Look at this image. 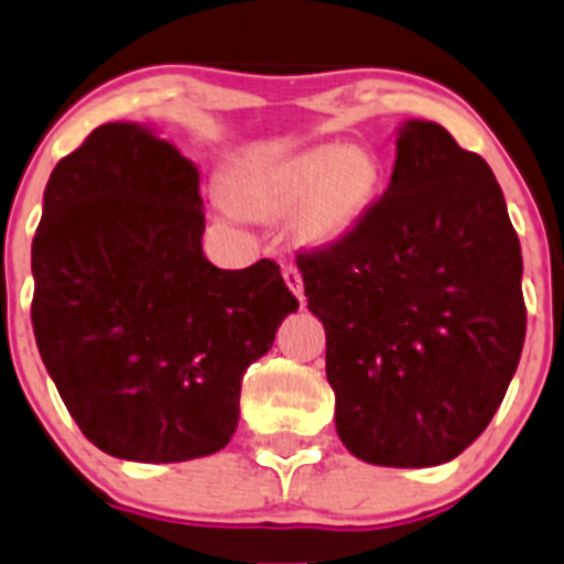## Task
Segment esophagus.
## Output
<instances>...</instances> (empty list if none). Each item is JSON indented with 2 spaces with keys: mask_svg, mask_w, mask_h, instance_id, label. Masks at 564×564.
<instances>
[{
  "mask_svg": "<svg viewBox=\"0 0 564 564\" xmlns=\"http://www.w3.org/2000/svg\"><path fill=\"white\" fill-rule=\"evenodd\" d=\"M283 281L289 283V289H292L294 294H297V300L303 303V272H300L297 264H286L283 267Z\"/></svg>",
  "mask_w": 564,
  "mask_h": 564,
  "instance_id": "1",
  "label": "esophagus"
}]
</instances>
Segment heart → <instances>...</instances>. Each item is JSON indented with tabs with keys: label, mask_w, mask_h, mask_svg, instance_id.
<instances>
[{
	"label": "heart",
	"mask_w": 564,
	"mask_h": 564,
	"mask_svg": "<svg viewBox=\"0 0 564 564\" xmlns=\"http://www.w3.org/2000/svg\"><path fill=\"white\" fill-rule=\"evenodd\" d=\"M380 184L377 160L364 149L319 145L275 165L245 171L237 198L261 217L292 215L303 206L300 234L325 242L347 231L375 198Z\"/></svg>",
	"instance_id": "b5f03b06"
}]
</instances>
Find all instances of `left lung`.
<instances>
[{
    "label": "left lung",
    "instance_id": "1",
    "mask_svg": "<svg viewBox=\"0 0 564 564\" xmlns=\"http://www.w3.org/2000/svg\"><path fill=\"white\" fill-rule=\"evenodd\" d=\"M297 267L355 457L441 466L485 433L521 360L527 305L521 242L482 156L408 120L386 193Z\"/></svg>",
    "mask_w": 564,
    "mask_h": 564
}]
</instances>
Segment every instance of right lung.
Masks as SVG:
<instances>
[{
    "label": "right lung",
    "instance_id": "right-lung-1",
    "mask_svg": "<svg viewBox=\"0 0 564 564\" xmlns=\"http://www.w3.org/2000/svg\"><path fill=\"white\" fill-rule=\"evenodd\" d=\"M198 182L149 129L104 123L43 193L32 330L82 435L120 460L220 452L245 369L297 311L272 259L245 270L206 259Z\"/></svg>",
    "mask_w": 564,
    "mask_h": 564
}]
</instances>
